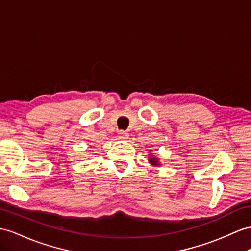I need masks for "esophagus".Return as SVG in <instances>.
<instances>
[{
  "instance_id": "esophagus-1",
  "label": "esophagus",
  "mask_w": 251,
  "mask_h": 251,
  "mask_svg": "<svg viewBox=\"0 0 251 251\" xmlns=\"http://www.w3.org/2000/svg\"><path fill=\"white\" fill-rule=\"evenodd\" d=\"M127 136H128V133H127L125 130H120V131H119V137H120L121 139L125 140V139H127Z\"/></svg>"
}]
</instances>
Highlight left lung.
<instances>
[{"mask_svg":"<svg viewBox=\"0 0 251 251\" xmlns=\"http://www.w3.org/2000/svg\"><path fill=\"white\" fill-rule=\"evenodd\" d=\"M150 157H151V156H150ZM150 161H151L152 164H155V165H157V162H158V161H157V158H153V159L151 158V159H150Z\"/></svg>","mask_w":251,"mask_h":251,"instance_id":"left-lung-1","label":"left lung"}]
</instances>
